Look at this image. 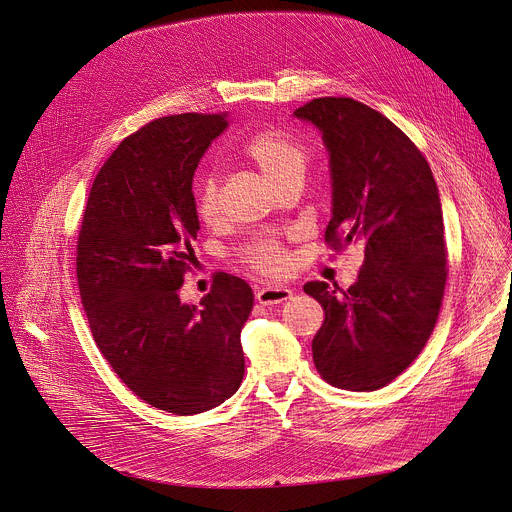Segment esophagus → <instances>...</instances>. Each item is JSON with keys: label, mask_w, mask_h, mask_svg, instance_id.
<instances>
[{"label": "esophagus", "mask_w": 512, "mask_h": 512, "mask_svg": "<svg viewBox=\"0 0 512 512\" xmlns=\"http://www.w3.org/2000/svg\"><path fill=\"white\" fill-rule=\"evenodd\" d=\"M291 297H293V291L287 287H266L256 293V301L260 305H278Z\"/></svg>", "instance_id": "1"}]
</instances>
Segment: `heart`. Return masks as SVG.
Listing matches in <instances>:
<instances>
[{
    "instance_id": "b5f03b06",
    "label": "heart",
    "mask_w": 512,
    "mask_h": 512,
    "mask_svg": "<svg viewBox=\"0 0 512 512\" xmlns=\"http://www.w3.org/2000/svg\"><path fill=\"white\" fill-rule=\"evenodd\" d=\"M242 154L254 162L276 187H282L289 181H301L309 162L307 144L297 134L278 128L252 134L242 144ZM195 211L205 223H215L221 215L219 181L213 173H205L195 185ZM242 258L252 268L266 274H276L285 268V250L274 236H260L250 242L242 250Z\"/></svg>"
}]
</instances>
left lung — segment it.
Returning <instances> with one entry per match:
<instances>
[{
  "mask_svg": "<svg viewBox=\"0 0 512 512\" xmlns=\"http://www.w3.org/2000/svg\"><path fill=\"white\" fill-rule=\"evenodd\" d=\"M295 116L321 130L329 152L327 246H364L348 291L323 280L303 287L325 311L313 362L331 386L378 390L413 364L439 317L447 248L437 185L411 138L356 99L319 97Z\"/></svg>",
  "mask_w": 512,
  "mask_h": 512,
  "instance_id": "8db88e82",
  "label": "left lung"
}]
</instances>
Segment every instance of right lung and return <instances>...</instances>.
<instances>
[{
    "mask_svg": "<svg viewBox=\"0 0 512 512\" xmlns=\"http://www.w3.org/2000/svg\"><path fill=\"white\" fill-rule=\"evenodd\" d=\"M225 128V113H179L124 138L93 181L77 238L99 352L138 399L181 417L221 405L244 378L248 282L215 272L199 307L179 299L199 232L193 175Z\"/></svg>",
    "mask_w": 512,
    "mask_h": 512,
    "instance_id": "1",
    "label": "right lung"
}]
</instances>
